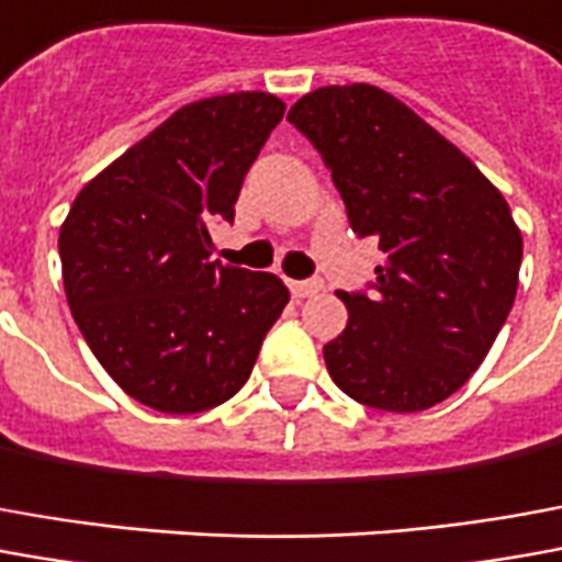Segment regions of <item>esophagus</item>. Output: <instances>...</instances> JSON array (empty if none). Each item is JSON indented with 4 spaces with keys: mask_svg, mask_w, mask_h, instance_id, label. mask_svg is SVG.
Here are the masks:
<instances>
[{
    "mask_svg": "<svg viewBox=\"0 0 562 562\" xmlns=\"http://www.w3.org/2000/svg\"><path fill=\"white\" fill-rule=\"evenodd\" d=\"M290 293L296 300H308V296L321 293V281H290Z\"/></svg>",
    "mask_w": 562,
    "mask_h": 562,
    "instance_id": "esophagus-1",
    "label": "esophagus"
}]
</instances>
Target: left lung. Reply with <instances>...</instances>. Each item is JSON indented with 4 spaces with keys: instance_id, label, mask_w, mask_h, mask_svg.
Returning a JSON list of instances; mask_svg holds the SVG:
<instances>
[{
    "instance_id": "1",
    "label": "left lung",
    "mask_w": 562,
    "mask_h": 562,
    "mask_svg": "<svg viewBox=\"0 0 562 562\" xmlns=\"http://www.w3.org/2000/svg\"><path fill=\"white\" fill-rule=\"evenodd\" d=\"M288 119L330 168L348 223L379 241L373 293H339L346 330L324 346L358 404L419 413L459 392L517 296L524 235L477 165L376 85H327Z\"/></svg>"
}]
</instances>
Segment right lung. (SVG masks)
I'll list each match as a JSON object with an SVG mask.
<instances>
[{"instance_id":"obj_1","label":"right lung","mask_w":562,"mask_h":562,"mask_svg":"<svg viewBox=\"0 0 562 562\" xmlns=\"http://www.w3.org/2000/svg\"><path fill=\"white\" fill-rule=\"evenodd\" d=\"M284 100L238 91L186 103L81 186L60 226L64 290L85 342L125 394L204 413L241 389L290 303L272 272L214 259L244 173Z\"/></svg>"}]
</instances>
